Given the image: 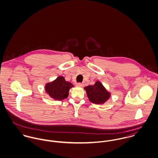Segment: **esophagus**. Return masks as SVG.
Instances as JSON below:
<instances>
[{
	"label": "esophagus",
	"instance_id": "esophagus-1",
	"mask_svg": "<svg viewBox=\"0 0 158 158\" xmlns=\"http://www.w3.org/2000/svg\"><path fill=\"white\" fill-rule=\"evenodd\" d=\"M77 86L78 87L83 88V87L84 86V84H83V83H77Z\"/></svg>",
	"mask_w": 158,
	"mask_h": 158
}]
</instances>
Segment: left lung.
Returning <instances> with one entry per match:
<instances>
[{
  "mask_svg": "<svg viewBox=\"0 0 158 158\" xmlns=\"http://www.w3.org/2000/svg\"><path fill=\"white\" fill-rule=\"evenodd\" d=\"M87 96L91 103L97 105L104 104L111 97V94L106 90L102 83L95 81L94 85H89L85 87Z\"/></svg>",
  "mask_w": 158,
  "mask_h": 158,
  "instance_id": "8db88e82",
  "label": "left lung"
}]
</instances>
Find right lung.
<instances>
[{"mask_svg":"<svg viewBox=\"0 0 158 158\" xmlns=\"http://www.w3.org/2000/svg\"><path fill=\"white\" fill-rule=\"evenodd\" d=\"M74 86L69 81L65 80L63 76H59L52 82L45 85V92L55 100H62L68 98L69 92Z\"/></svg>","mask_w":158,"mask_h":158,"instance_id":"obj_1","label":"right lung"}]
</instances>
